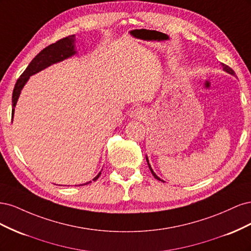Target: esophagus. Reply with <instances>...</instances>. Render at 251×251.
Listing matches in <instances>:
<instances>
[{"mask_svg":"<svg viewBox=\"0 0 251 251\" xmlns=\"http://www.w3.org/2000/svg\"><path fill=\"white\" fill-rule=\"evenodd\" d=\"M131 117H133L134 119H137V120H142V119L147 117V111L144 110L143 108L135 109L131 113Z\"/></svg>","mask_w":251,"mask_h":251,"instance_id":"1","label":"esophagus"}]
</instances>
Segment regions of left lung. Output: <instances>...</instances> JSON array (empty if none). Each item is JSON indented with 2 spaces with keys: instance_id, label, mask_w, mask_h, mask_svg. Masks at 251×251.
<instances>
[{
  "instance_id": "left-lung-1",
  "label": "left lung",
  "mask_w": 251,
  "mask_h": 251,
  "mask_svg": "<svg viewBox=\"0 0 251 251\" xmlns=\"http://www.w3.org/2000/svg\"><path fill=\"white\" fill-rule=\"evenodd\" d=\"M223 65V70L224 71H226V72H228L229 74H231V75H235V72L231 69V68L230 67H228V66H227V65H224V64H222ZM147 161H148V164H149V168H150V171L151 172V174H153V176L157 179V180H160V181H162L160 178H159L158 176H157V175L153 172V170H151V165H150V163H149V159L147 158Z\"/></svg>"
}]
</instances>
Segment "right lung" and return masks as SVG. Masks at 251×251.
Returning <instances> with one entry per match:
<instances>
[{"label": "right lung", "instance_id": "obj_1", "mask_svg": "<svg viewBox=\"0 0 251 251\" xmlns=\"http://www.w3.org/2000/svg\"><path fill=\"white\" fill-rule=\"evenodd\" d=\"M74 41H75L74 34L64 37V39L49 45V46L46 48H44L39 54L31 60V63L28 65L26 70L22 73L20 78L16 82V86H14L13 92H12V107H13L12 116L14 112V107H16L18 98L21 93V90L23 89V87H24L29 76H31V75L40 72L41 70L49 67L52 64H55L57 62H60V60H64L65 58L73 55L75 53ZM100 174L101 173L98 174L97 176L93 179V181L98 179V177L100 176ZM90 182H88V183H90Z\"/></svg>", "mask_w": 251, "mask_h": 251}]
</instances>
